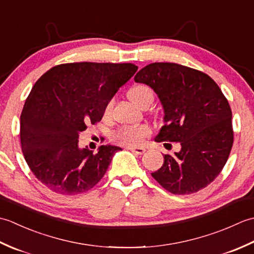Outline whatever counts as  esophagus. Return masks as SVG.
<instances>
[{
    "mask_svg": "<svg viewBox=\"0 0 254 254\" xmlns=\"http://www.w3.org/2000/svg\"><path fill=\"white\" fill-rule=\"evenodd\" d=\"M131 150V152H133V153H135V154H138V155H142V154H144L145 153V147H138V146H132V147H130L128 148Z\"/></svg>",
    "mask_w": 254,
    "mask_h": 254,
    "instance_id": "1",
    "label": "esophagus"
}]
</instances>
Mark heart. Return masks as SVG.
Segmentation results:
<instances>
[{
  "mask_svg": "<svg viewBox=\"0 0 254 254\" xmlns=\"http://www.w3.org/2000/svg\"><path fill=\"white\" fill-rule=\"evenodd\" d=\"M128 97L134 104L142 107L145 102L154 99V93L146 85H135L128 90ZM113 106V101L110 100L105 108V115H109ZM150 133L149 127L146 126L130 127H124L113 134V139L117 143L123 145H138Z\"/></svg>",
  "mask_w": 254,
  "mask_h": 254,
  "instance_id": "b5f03b06",
  "label": "heart"
}]
</instances>
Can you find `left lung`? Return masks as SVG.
I'll return each mask as SVG.
<instances>
[{"label": "left lung", "mask_w": 254, "mask_h": 254, "mask_svg": "<svg viewBox=\"0 0 254 254\" xmlns=\"http://www.w3.org/2000/svg\"><path fill=\"white\" fill-rule=\"evenodd\" d=\"M152 87L164 107V126L156 142H179L152 174L174 194H191L213 182L227 163L234 144L231 109L218 85L197 69L156 62L134 77Z\"/></svg>", "instance_id": "left-lung-1"}]
</instances>
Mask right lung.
<instances>
[{
	"mask_svg": "<svg viewBox=\"0 0 254 254\" xmlns=\"http://www.w3.org/2000/svg\"><path fill=\"white\" fill-rule=\"evenodd\" d=\"M137 66L132 63H65L37 80L20 116V144L32 174L51 191L74 195L105 176L121 148L78 147L79 133L101 120L108 102Z\"/></svg>",
	"mask_w": 254,
	"mask_h": 254,
	"instance_id": "add662e5",
	"label": "right lung"
}]
</instances>
